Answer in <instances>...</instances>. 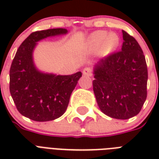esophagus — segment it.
Returning <instances> with one entry per match:
<instances>
[{
  "label": "esophagus",
  "mask_w": 159,
  "mask_h": 159,
  "mask_svg": "<svg viewBox=\"0 0 159 159\" xmlns=\"http://www.w3.org/2000/svg\"><path fill=\"white\" fill-rule=\"evenodd\" d=\"M82 73L85 76H87V77H92V70L90 67H85L84 69L82 70Z\"/></svg>",
  "instance_id": "1"
}]
</instances>
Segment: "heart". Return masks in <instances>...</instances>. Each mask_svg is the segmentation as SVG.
Wrapping results in <instances>:
<instances>
[{
  "mask_svg": "<svg viewBox=\"0 0 159 159\" xmlns=\"http://www.w3.org/2000/svg\"><path fill=\"white\" fill-rule=\"evenodd\" d=\"M120 44V38L116 33L108 34L104 30H97L91 34L85 43V49L89 53L100 51L103 55L113 53Z\"/></svg>",
  "mask_w": 159,
  "mask_h": 159,
  "instance_id": "heart-1",
  "label": "heart"
}]
</instances>
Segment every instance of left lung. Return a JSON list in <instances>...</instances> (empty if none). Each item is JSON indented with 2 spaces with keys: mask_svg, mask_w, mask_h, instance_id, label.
<instances>
[{
  "mask_svg": "<svg viewBox=\"0 0 159 159\" xmlns=\"http://www.w3.org/2000/svg\"><path fill=\"white\" fill-rule=\"evenodd\" d=\"M122 34L121 51L95 64L92 84L100 110L111 118L127 120L138 115L145 102L148 69L138 42Z\"/></svg>",
  "mask_w": 159,
  "mask_h": 159,
  "instance_id": "left-lung-1",
  "label": "left lung"
}]
</instances>
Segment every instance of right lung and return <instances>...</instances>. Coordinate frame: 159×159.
Here are the masks:
<instances>
[{"label": "right lung", "instance_id": "1", "mask_svg": "<svg viewBox=\"0 0 159 159\" xmlns=\"http://www.w3.org/2000/svg\"><path fill=\"white\" fill-rule=\"evenodd\" d=\"M66 29H49L29 35L19 47L10 69V92L18 111L32 120H53L67 110L82 72L72 75L45 73L35 67L33 53L37 42L63 35Z\"/></svg>", "mask_w": 159, "mask_h": 159}]
</instances>
